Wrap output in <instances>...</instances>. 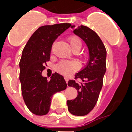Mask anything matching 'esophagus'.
Instances as JSON below:
<instances>
[{"instance_id": "esophagus-1", "label": "esophagus", "mask_w": 132, "mask_h": 132, "mask_svg": "<svg viewBox=\"0 0 132 132\" xmlns=\"http://www.w3.org/2000/svg\"><path fill=\"white\" fill-rule=\"evenodd\" d=\"M64 79H65V81H66V84H67V83H68V79L67 78V77H64Z\"/></svg>"}]
</instances>
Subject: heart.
<instances>
[{"label": "heart", "instance_id": "1", "mask_svg": "<svg viewBox=\"0 0 132 132\" xmlns=\"http://www.w3.org/2000/svg\"><path fill=\"white\" fill-rule=\"evenodd\" d=\"M70 48L72 51L79 50L81 47V40L77 36H70L68 39ZM79 68V64L78 62L74 61H62L58 63L56 66V70L61 74L69 76L75 72Z\"/></svg>", "mask_w": 132, "mask_h": 132}]
</instances>
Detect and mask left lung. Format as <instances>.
I'll return each instance as SVG.
<instances>
[{"label": "left lung", "mask_w": 132, "mask_h": 132, "mask_svg": "<svg viewBox=\"0 0 132 132\" xmlns=\"http://www.w3.org/2000/svg\"><path fill=\"white\" fill-rule=\"evenodd\" d=\"M71 28L86 44L89 60L84 68L75 75V79H81L83 82L79 84L74 80L68 81V86L76 88L78 94L74 100L67 101V105L72 114L85 116L94 108L102 88L107 52L102 40L93 30L83 25H72Z\"/></svg>", "instance_id": "8db88e82"}]
</instances>
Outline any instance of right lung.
<instances>
[{"label": "right lung", "instance_id": "1", "mask_svg": "<svg viewBox=\"0 0 132 132\" xmlns=\"http://www.w3.org/2000/svg\"><path fill=\"white\" fill-rule=\"evenodd\" d=\"M70 26L69 23H61L40 27L22 51L19 63L22 94L26 105L34 114H46L53 95L67 86L64 77L57 72L52 75L50 81L42 76V72L50 60L53 42Z\"/></svg>", "mask_w": 132, "mask_h": 132}]
</instances>
